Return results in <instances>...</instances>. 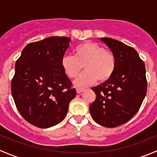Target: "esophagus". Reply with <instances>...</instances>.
Returning <instances> with one entry per match:
<instances>
[{
	"instance_id": "34e87169",
	"label": "esophagus",
	"mask_w": 157,
	"mask_h": 157,
	"mask_svg": "<svg viewBox=\"0 0 157 157\" xmlns=\"http://www.w3.org/2000/svg\"><path fill=\"white\" fill-rule=\"evenodd\" d=\"M85 90H83V89H80V88H77V93H83V91H84Z\"/></svg>"
}]
</instances>
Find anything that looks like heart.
I'll return each instance as SVG.
<instances>
[{
	"label": "heart",
	"instance_id": "b5f03b06",
	"mask_svg": "<svg viewBox=\"0 0 157 157\" xmlns=\"http://www.w3.org/2000/svg\"><path fill=\"white\" fill-rule=\"evenodd\" d=\"M86 71L74 80L76 87L83 89L99 80H109L115 71L116 59L111 52L95 42H85L74 49V56L64 55L61 59V67L70 78H75L82 69Z\"/></svg>",
	"mask_w": 157,
	"mask_h": 157
}]
</instances>
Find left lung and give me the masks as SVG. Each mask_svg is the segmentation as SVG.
Segmentation results:
<instances>
[{"instance_id": "1", "label": "left lung", "mask_w": 157, "mask_h": 157, "mask_svg": "<svg viewBox=\"0 0 157 157\" xmlns=\"http://www.w3.org/2000/svg\"><path fill=\"white\" fill-rule=\"evenodd\" d=\"M100 40L115 55L116 67L109 80L92 88L96 98L90 105V111L96 123L115 128L138 112L147 93L146 69L134 48L110 38Z\"/></svg>"}]
</instances>
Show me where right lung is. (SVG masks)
Listing matches in <instances>:
<instances>
[{
    "mask_svg": "<svg viewBox=\"0 0 157 157\" xmlns=\"http://www.w3.org/2000/svg\"><path fill=\"white\" fill-rule=\"evenodd\" d=\"M71 39L51 36L28 44L15 64L11 92L20 115L48 128L63 121L76 90L61 67Z\"/></svg>",
    "mask_w": 157,
    "mask_h": 157,
    "instance_id": "add662e5",
    "label": "right lung"
}]
</instances>
